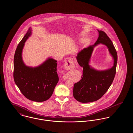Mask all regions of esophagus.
I'll return each mask as SVG.
<instances>
[{"label": "esophagus", "mask_w": 133, "mask_h": 133, "mask_svg": "<svg viewBox=\"0 0 133 133\" xmlns=\"http://www.w3.org/2000/svg\"><path fill=\"white\" fill-rule=\"evenodd\" d=\"M65 68L67 69H72L74 68L75 65L73 63V60L71 58H67L65 60ZM66 77L65 76L63 77V79L66 80Z\"/></svg>", "instance_id": "obj_1"}]
</instances>
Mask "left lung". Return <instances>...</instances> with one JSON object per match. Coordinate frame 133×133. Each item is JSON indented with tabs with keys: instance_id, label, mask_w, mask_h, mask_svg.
<instances>
[{
	"instance_id": "8db88e82",
	"label": "left lung",
	"mask_w": 133,
	"mask_h": 133,
	"mask_svg": "<svg viewBox=\"0 0 133 133\" xmlns=\"http://www.w3.org/2000/svg\"><path fill=\"white\" fill-rule=\"evenodd\" d=\"M97 30L99 37L94 44L79 51L76 57L83 69L82 79L74 84L73 93L76 100L81 103L96 101L100 99L111 85L116 74L118 56L114 45L104 32ZM100 44L108 47L114 60V66L108 70H96L89 64L94 48Z\"/></svg>"
}]
</instances>
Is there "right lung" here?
Returning <instances> with one entry per match:
<instances>
[{
    "label": "right lung",
    "mask_w": 133,
    "mask_h": 133,
    "mask_svg": "<svg viewBox=\"0 0 133 133\" xmlns=\"http://www.w3.org/2000/svg\"><path fill=\"white\" fill-rule=\"evenodd\" d=\"M32 31L30 27L15 51L13 77L16 85L26 98L40 102L50 98L58 82L57 61L48 57L37 66H28L24 63L22 51L26 40L31 35Z\"/></svg>",
    "instance_id": "right-lung-1"
}]
</instances>
